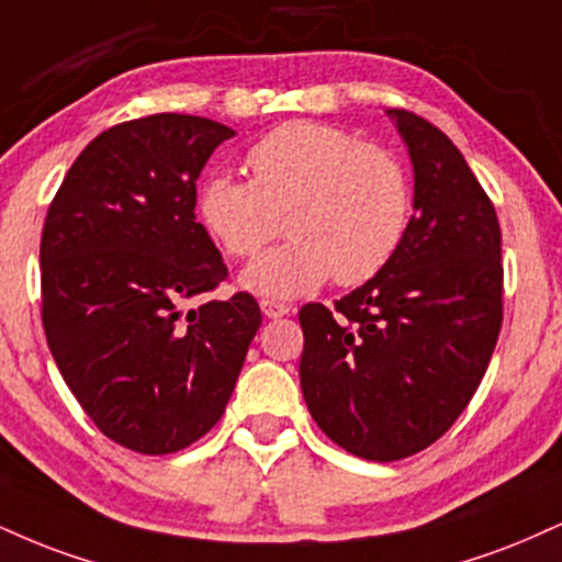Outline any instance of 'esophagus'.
Returning <instances> with one entry per match:
<instances>
[{
    "label": "esophagus",
    "instance_id": "obj_1",
    "mask_svg": "<svg viewBox=\"0 0 562 562\" xmlns=\"http://www.w3.org/2000/svg\"><path fill=\"white\" fill-rule=\"evenodd\" d=\"M261 311H263V316H269V319H280V316H288L290 314V306H288V303L263 299L261 301Z\"/></svg>",
    "mask_w": 562,
    "mask_h": 562
}]
</instances>
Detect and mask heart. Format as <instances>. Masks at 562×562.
Here are the masks:
<instances>
[{"instance_id":"b5f03b06","label":"heart","mask_w":562,"mask_h":562,"mask_svg":"<svg viewBox=\"0 0 562 562\" xmlns=\"http://www.w3.org/2000/svg\"><path fill=\"white\" fill-rule=\"evenodd\" d=\"M251 180L212 172L195 191V216L233 259L256 256L280 233L293 235L243 269L240 285L267 299H299L329 277L361 285L387 267L411 216L408 175L387 148L340 127L293 120L248 148Z\"/></svg>"}]
</instances>
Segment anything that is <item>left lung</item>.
I'll list each match as a JSON object with an SVG mask.
<instances>
[{
  "label": "left lung",
  "instance_id": "obj_1",
  "mask_svg": "<svg viewBox=\"0 0 562 562\" xmlns=\"http://www.w3.org/2000/svg\"><path fill=\"white\" fill-rule=\"evenodd\" d=\"M411 167L414 216L380 274L329 311L306 303L301 390L319 429L367 461H401L452 427L503 324L492 201L439 127L387 110Z\"/></svg>",
  "mask_w": 562,
  "mask_h": 562
}]
</instances>
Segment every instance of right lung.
Instances as JSON below:
<instances>
[{
    "label": "right lung",
    "mask_w": 562,
    "mask_h": 562,
    "mask_svg": "<svg viewBox=\"0 0 562 562\" xmlns=\"http://www.w3.org/2000/svg\"><path fill=\"white\" fill-rule=\"evenodd\" d=\"M233 127L151 114L88 144L42 233V319L59 374L106 437L178 452L225 414L261 311L248 293L182 303L227 277L195 222V180Z\"/></svg>",
    "instance_id": "obj_1"
}]
</instances>
